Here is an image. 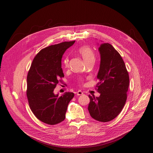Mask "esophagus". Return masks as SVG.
<instances>
[{"label":"esophagus","mask_w":153,"mask_h":153,"mask_svg":"<svg viewBox=\"0 0 153 153\" xmlns=\"http://www.w3.org/2000/svg\"><path fill=\"white\" fill-rule=\"evenodd\" d=\"M76 94L77 95H82L83 94V92H82V91H81V90H79V91H77V92H76Z\"/></svg>","instance_id":"obj_1"}]
</instances>
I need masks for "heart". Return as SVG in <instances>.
<instances>
[{"mask_svg":"<svg viewBox=\"0 0 153 153\" xmlns=\"http://www.w3.org/2000/svg\"><path fill=\"white\" fill-rule=\"evenodd\" d=\"M79 52L86 63L90 62V61H94L95 62V53H94V51L89 47L82 46V47H80L79 49ZM63 66L65 68L68 67L69 59H68V57H66L63 59ZM78 82H79V83H81L82 79H79V80H78Z\"/></svg>","mask_w":153,"mask_h":153,"instance_id":"b5f03b06","label":"heart"}]
</instances>
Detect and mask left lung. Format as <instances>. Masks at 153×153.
<instances>
[{"label":"left lung","mask_w":153,"mask_h":153,"mask_svg":"<svg viewBox=\"0 0 153 153\" xmlns=\"http://www.w3.org/2000/svg\"><path fill=\"white\" fill-rule=\"evenodd\" d=\"M101 64L97 74L99 97L88 95V110L91 117L102 123L111 121L119 115L127 99L129 77L121 56L108 43L100 45Z\"/></svg>","instance_id":"left-lung-1"}]
</instances>
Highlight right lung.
Listing matches in <instances>:
<instances>
[{"mask_svg":"<svg viewBox=\"0 0 153 153\" xmlns=\"http://www.w3.org/2000/svg\"><path fill=\"white\" fill-rule=\"evenodd\" d=\"M75 41L64 42L42 49L33 59L27 77V97L29 105L38 120L55 125L65 120L68 104L74 94L62 96L54 94L60 78L64 77L62 56Z\"/></svg>","mask_w":153,"mask_h":153,"instance_id":"1","label":"right lung"}]
</instances>
